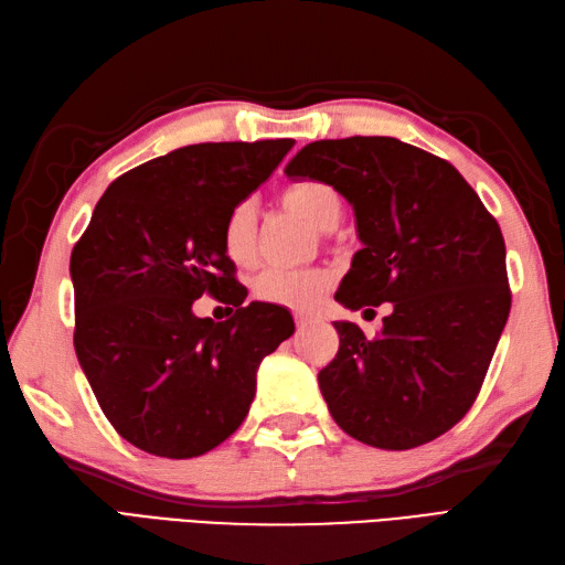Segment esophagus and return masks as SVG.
Returning a JSON list of instances; mask_svg holds the SVG:
<instances>
[{"instance_id":"esophagus-1","label":"esophagus","mask_w":565,"mask_h":565,"mask_svg":"<svg viewBox=\"0 0 565 565\" xmlns=\"http://www.w3.org/2000/svg\"><path fill=\"white\" fill-rule=\"evenodd\" d=\"M295 323H297V330H307L313 321L309 319V316H301V313H297V316H295Z\"/></svg>"}]
</instances>
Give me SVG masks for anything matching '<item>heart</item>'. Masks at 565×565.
<instances>
[{
	"mask_svg": "<svg viewBox=\"0 0 565 565\" xmlns=\"http://www.w3.org/2000/svg\"><path fill=\"white\" fill-rule=\"evenodd\" d=\"M280 205L319 232L335 230L342 220V199L335 186L319 179H305L280 191ZM223 249L237 266H249L256 258V213L252 203H237L225 217ZM333 285V273L326 268L278 270L268 268L254 278V297L275 307L309 311Z\"/></svg>",
	"mask_w": 565,
	"mask_h": 565,
	"instance_id": "b5f03b06",
	"label": "heart"
}]
</instances>
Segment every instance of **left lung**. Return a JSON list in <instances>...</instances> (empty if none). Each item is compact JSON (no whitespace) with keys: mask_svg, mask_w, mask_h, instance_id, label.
<instances>
[{"mask_svg":"<svg viewBox=\"0 0 565 565\" xmlns=\"http://www.w3.org/2000/svg\"><path fill=\"white\" fill-rule=\"evenodd\" d=\"M285 174L335 186L354 209L364 249L340 305L393 307L376 338L333 323L340 348L319 371L330 415L374 448L434 441L477 401L511 311L499 223L448 160L391 136L313 141Z\"/></svg>","mask_w":565,"mask_h":565,"instance_id":"obj_1","label":"left lung"}]
</instances>
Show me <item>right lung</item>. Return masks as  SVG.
<instances>
[{
  "mask_svg": "<svg viewBox=\"0 0 565 565\" xmlns=\"http://www.w3.org/2000/svg\"><path fill=\"white\" fill-rule=\"evenodd\" d=\"M292 139L196 143L107 186L72 252L78 364L117 434L160 458H196L239 429L260 360L295 333L252 301L223 249L227 213L264 184ZM223 294L236 316L199 320Z\"/></svg>",
  "mask_w": 565,
  "mask_h": 565,
  "instance_id": "add662e5",
  "label": "right lung"
}]
</instances>
